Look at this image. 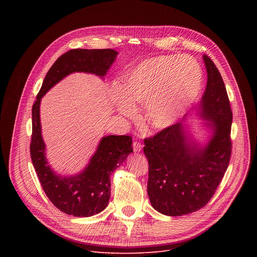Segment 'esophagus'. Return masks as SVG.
Returning <instances> with one entry per match:
<instances>
[{
  "mask_svg": "<svg viewBox=\"0 0 257 257\" xmlns=\"http://www.w3.org/2000/svg\"><path fill=\"white\" fill-rule=\"evenodd\" d=\"M143 149V145L139 142H134L133 143V150L134 152H141Z\"/></svg>",
  "mask_w": 257,
  "mask_h": 257,
  "instance_id": "1",
  "label": "esophagus"
}]
</instances>
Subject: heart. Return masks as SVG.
<instances>
[{
	"instance_id": "heart-1",
	"label": "heart",
	"mask_w": 257,
	"mask_h": 257,
	"mask_svg": "<svg viewBox=\"0 0 257 257\" xmlns=\"http://www.w3.org/2000/svg\"><path fill=\"white\" fill-rule=\"evenodd\" d=\"M202 70L188 56H158L148 59L124 77L121 90L113 87L120 114L134 113V103H143V117L154 129L173 125L198 97Z\"/></svg>"
}]
</instances>
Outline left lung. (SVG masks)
Returning a JSON list of instances; mask_svg holds the SVG:
<instances>
[{"instance_id": "obj_1", "label": "left lung", "mask_w": 257, "mask_h": 257, "mask_svg": "<svg viewBox=\"0 0 257 257\" xmlns=\"http://www.w3.org/2000/svg\"><path fill=\"white\" fill-rule=\"evenodd\" d=\"M207 72L198 115L211 136L201 146L187 133L184 119L145 139L149 163L148 196L158 212L178 217L204 207L213 196L231 156L232 111L224 81L212 60L203 55Z\"/></svg>"}]
</instances>
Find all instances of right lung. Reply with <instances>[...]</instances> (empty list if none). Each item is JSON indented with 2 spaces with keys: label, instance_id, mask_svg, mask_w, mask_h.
I'll return each instance as SVG.
<instances>
[{
  "label": "right lung",
  "instance_id": "obj_1",
  "mask_svg": "<svg viewBox=\"0 0 257 257\" xmlns=\"http://www.w3.org/2000/svg\"><path fill=\"white\" fill-rule=\"evenodd\" d=\"M117 54L112 49H75L64 53L47 73L32 107V164L50 201L59 210L74 217H91L106 208L110 198V175L133 152L132 138H102L82 172L74 176H61L48 165L40 126V100L54 85L72 73H89L103 79Z\"/></svg>",
  "mask_w": 257,
  "mask_h": 257
}]
</instances>
